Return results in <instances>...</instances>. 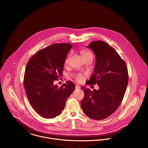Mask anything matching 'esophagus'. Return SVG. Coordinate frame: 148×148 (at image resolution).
<instances>
[{"instance_id": "34e87169", "label": "esophagus", "mask_w": 148, "mask_h": 148, "mask_svg": "<svg viewBox=\"0 0 148 148\" xmlns=\"http://www.w3.org/2000/svg\"><path fill=\"white\" fill-rule=\"evenodd\" d=\"M76 89H80V85H76Z\"/></svg>"}]
</instances>
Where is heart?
Instances as JSON below:
<instances>
[{
  "label": "heart",
  "mask_w": 148,
  "mask_h": 148,
  "mask_svg": "<svg viewBox=\"0 0 148 148\" xmlns=\"http://www.w3.org/2000/svg\"><path fill=\"white\" fill-rule=\"evenodd\" d=\"M92 55V53L90 52H85L84 54L83 55V56H85V55ZM69 57L70 56H69L67 59H66V62H68V60H69ZM84 77H83V76L82 75V74H77L76 76V79L78 81V82H82L83 80Z\"/></svg>",
  "instance_id": "b5f03b06"
}]
</instances>
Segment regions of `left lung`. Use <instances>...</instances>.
Here are the masks:
<instances>
[{
  "label": "left lung",
  "instance_id": "obj_1",
  "mask_svg": "<svg viewBox=\"0 0 148 148\" xmlns=\"http://www.w3.org/2000/svg\"><path fill=\"white\" fill-rule=\"evenodd\" d=\"M87 48L96 56L93 74L86 84L99 86L91 91L82 87L84 97L81 106L85 114L92 119L103 120L114 113L120 105L128 83L125 62L116 50L103 41L90 42Z\"/></svg>",
  "mask_w": 148,
  "mask_h": 148
}]
</instances>
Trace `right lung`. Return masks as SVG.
Masks as SVG:
<instances>
[{
  "instance_id": "right-lung-1",
  "label": "right lung",
  "mask_w": 148,
  "mask_h": 148,
  "mask_svg": "<svg viewBox=\"0 0 148 148\" xmlns=\"http://www.w3.org/2000/svg\"><path fill=\"white\" fill-rule=\"evenodd\" d=\"M72 45L56 43L39 51L29 60L24 76L28 101L44 118L52 119L61 114L67 99L75 89L71 81L58 87L54 82L63 75L66 55Z\"/></svg>"
}]
</instances>
